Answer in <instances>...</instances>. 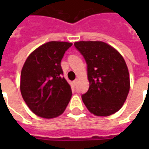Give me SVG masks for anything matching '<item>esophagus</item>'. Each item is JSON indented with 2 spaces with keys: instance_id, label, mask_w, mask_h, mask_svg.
I'll return each mask as SVG.
<instances>
[{
  "instance_id": "1",
  "label": "esophagus",
  "mask_w": 149,
  "mask_h": 149,
  "mask_svg": "<svg viewBox=\"0 0 149 149\" xmlns=\"http://www.w3.org/2000/svg\"><path fill=\"white\" fill-rule=\"evenodd\" d=\"M77 82H78V79H76L75 81H73V84H74V85H76V84H77Z\"/></svg>"
}]
</instances>
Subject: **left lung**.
Wrapping results in <instances>:
<instances>
[{"instance_id":"8db88e82","label":"left lung","mask_w":149,"mask_h":149,"mask_svg":"<svg viewBox=\"0 0 149 149\" xmlns=\"http://www.w3.org/2000/svg\"><path fill=\"white\" fill-rule=\"evenodd\" d=\"M87 64L89 88L82 100L91 113L108 116L121 109L128 97L130 80L123 56L102 41L75 42Z\"/></svg>"}]
</instances>
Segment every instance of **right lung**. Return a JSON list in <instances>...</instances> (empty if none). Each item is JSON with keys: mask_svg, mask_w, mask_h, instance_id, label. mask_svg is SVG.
Masks as SVG:
<instances>
[{"mask_svg": "<svg viewBox=\"0 0 149 149\" xmlns=\"http://www.w3.org/2000/svg\"><path fill=\"white\" fill-rule=\"evenodd\" d=\"M72 45L65 41H49L28 56L21 73V93L32 112L43 118L62 114L72 97L61 62Z\"/></svg>", "mask_w": 149, "mask_h": 149, "instance_id": "right-lung-1", "label": "right lung"}]
</instances>
